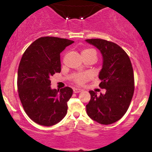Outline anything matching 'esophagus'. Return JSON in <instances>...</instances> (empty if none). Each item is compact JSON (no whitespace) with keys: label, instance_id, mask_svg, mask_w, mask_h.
<instances>
[{"label":"esophagus","instance_id":"obj_1","mask_svg":"<svg viewBox=\"0 0 152 152\" xmlns=\"http://www.w3.org/2000/svg\"><path fill=\"white\" fill-rule=\"evenodd\" d=\"M73 91H74V93H80L81 91H82V89L79 88H73Z\"/></svg>","mask_w":152,"mask_h":152}]
</instances>
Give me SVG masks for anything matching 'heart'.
I'll return each mask as SVG.
<instances>
[{
  "mask_svg": "<svg viewBox=\"0 0 152 152\" xmlns=\"http://www.w3.org/2000/svg\"><path fill=\"white\" fill-rule=\"evenodd\" d=\"M84 53H95V51L93 49L91 48H87L85 49L84 50L82 51V54H84ZM91 77V75L89 73H83V74H78L75 77V81L78 84H82L83 83H84L86 81H87L88 80L89 78Z\"/></svg>",
  "mask_w": 152,
  "mask_h": 152,
  "instance_id": "1",
  "label": "heart"
}]
</instances>
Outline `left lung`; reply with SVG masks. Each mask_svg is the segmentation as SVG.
<instances>
[{
	"label": "left lung",
	"mask_w": 152,
	"mask_h": 152,
	"mask_svg": "<svg viewBox=\"0 0 152 152\" xmlns=\"http://www.w3.org/2000/svg\"><path fill=\"white\" fill-rule=\"evenodd\" d=\"M102 55V68L99 73V87L105 94L90 91L91 99L86 113L91 119L102 124H113L127 111L134 92V70L126 52L115 43L100 39H86Z\"/></svg>",
	"instance_id": "1"
}]
</instances>
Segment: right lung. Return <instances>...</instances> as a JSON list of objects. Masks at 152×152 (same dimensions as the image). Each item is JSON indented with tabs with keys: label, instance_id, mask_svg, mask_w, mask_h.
<instances>
[{
	"label": "right lung",
	"instance_id": "right-lung-1",
	"mask_svg": "<svg viewBox=\"0 0 152 152\" xmlns=\"http://www.w3.org/2000/svg\"><path fill=\"white\" fill-rule=\"evenodd\" d=\"M73 41L54 37H41L25 51L18 69L17 86L23 107L31 120L43 126H53L67 113L70 87L52 89L50 80L61 72L60 53Z\"/></svg>",
	"mask_w": 152,
	"mask_h": 152
}]
</instances>
